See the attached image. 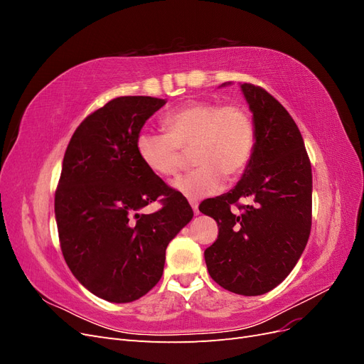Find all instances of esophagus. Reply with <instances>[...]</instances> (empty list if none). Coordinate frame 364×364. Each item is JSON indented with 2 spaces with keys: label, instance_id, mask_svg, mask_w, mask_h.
Returning <instances> with one entry per match:
<instances>
[{
  "label": "esophagus",
  "instance_id": "1",
  "mask_svg": "<svg viewBox=\"0 0 364 364\" xmlns=\"http://www.w3.org/2000/svg\"><path fill=\"white\" fill-rule=\"evenodd\" d=\"M190 203H191V208H193L194 214H196V215H199V214H200V213H199V203H197L196 200H191Z\"/></svg>",
  "mask_w": 364,
  "mask_h": 364
}]
</instances>
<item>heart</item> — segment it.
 Instances as JSON below:
<instances>
[{
    "instance_id": "obj_1",
    "label": "heart",
    "mask_w": 364,
    "mask_h": 364,
    "mask_svg": "<svg viewBox=\"0 0 364 364\" xmlns=\"http://www.w3.org/2000/svg\"><path fill=\"white\" fill-rule=\"evenodd\" d=\"M162 129L165 135L141 132L136 136L138 158L149 171L171 178L182 168L183 153L193 151L199 168L171 183L191 200L218 193L225 178L237 179L255 150V126L241 106L188 102L162 118Z\"/></svg>"
}]
</instances>
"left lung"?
<instances>
[{"mask_svg":"<svg viewBox=\"0 0 364 364\" xmlns=\"http://www.w3.org/2000/svg\"><path fill=\"white\" fill-rule=\"evenodd\" d=\"M240 87L255 126V150L234 188L199 209L218 225L215 243L205 250L211 278L232 293L259 296L289 277L306 246L313 174L301 132L285 107L259 86ZM240 198L252 202L241 207V215L230 213Z\"/></svg>","mask_w":364,"mask_h":364,"instance_id":"left-lung-1","label":"left lung"}]
</instances>
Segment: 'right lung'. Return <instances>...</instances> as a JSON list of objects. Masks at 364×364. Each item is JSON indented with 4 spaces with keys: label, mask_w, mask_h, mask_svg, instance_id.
Instances as JSON below:
<instances>
[{
    "label": "right lung",
    "mask_w": 364,
    "mask_h": 364,
    "mask_svg": "<svg viewBox=\"0 0 364 364\" xmlns=\"http://www.w3.org/2000/svg\"><path fill=\"white\" fill-rule=\"evenodd\" d=\"M165 103L114 98L82 121L65 151L54 197L60 249L77 281L107 302H134L155 287L165 249L194 215L135 149L142 126ZM158 196L160 211L142 215Z\"/></svg>",
    "instance_id": "right-lung-1"
}]
</instances>
